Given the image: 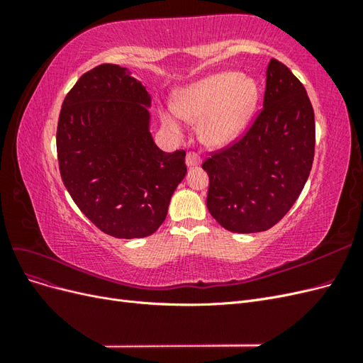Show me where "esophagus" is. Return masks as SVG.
<instances>
[{"mask_svg": "<svg viewBox=\"0 0 363 363\" xmlns=\"http://www.w3.org/2000/svg\"><path fill=\"white\" fill-rule=\"evenodd\" d=\"M200 163H201V157L199 152L189 151L188 156H186V164H188V167H196V164H200Z\"/></svg>", "mask_w": 363, "mask_h": 363, "instance_id": "esophagus-1", "label": "esophagus"}]
</instances>
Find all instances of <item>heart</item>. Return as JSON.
Listing matches in <instances>:
<instances>
[{"mask_svg":"<svg viewBox=\"0 0 363 363\" xmlns=\"http://www.w3.org/2000/svg\"><path fill=\"white\" fill-rule=\"evenodd\" d=\"M259 87L255 80L238 72H219L189 86L174 103L175 113L200 124V138L207 147L219 148L235 140L255 112ZM162 123L179 133L180 124L171 113H162Z\"/></svg>","mask_w":363,"mask_h":363,"instance_id":"obj_1","label":"heart"}]
</instances>
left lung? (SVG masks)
Returning a JSON list of instances; mask_svg holds the SVG:
<instances>
[{
    "label": "left lung",
    "instance_id": "left-lung-1",
    "mask_svg": "<svg viewBox=\"0 0 363 363\" xmlns=\"http://www.w3.org/2000/svg\"><path fill=\"white\" fill-rule=\"evenodd\" d=\"M313 156L312 103L286 65L271 59L263 107L252 124L203 162L208 212L228 232H265L300 196Z\"/></svg>",
    "mask_w": 363,
    "mask_h": 363
}]
</instances>
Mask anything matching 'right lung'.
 <instances>
[{"mask_svg":"<svg viewBox=\"0 0 363 363\" xmlns=\"http://www.w3.org/2000/svg\"><path fill=\"white\" fill-rule=\"evenodd\" d=\"M150 101L127 68L104 63L80 77L59 116L65 188L101 232L119 239L155 233L186 175V151L164 152L151 138Z\"/></svg>","mask_w":363,"mask_h":363,"instance_id":"obj_1","label":"right lung"}]
</instances>
